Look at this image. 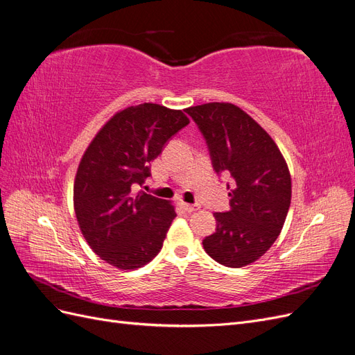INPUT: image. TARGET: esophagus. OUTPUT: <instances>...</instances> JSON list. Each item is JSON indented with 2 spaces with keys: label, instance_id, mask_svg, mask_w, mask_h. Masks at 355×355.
<instances>
[{
  "label": "esophagus",
  "instance_id": "1",
  "mask_svg": "<svg viewBox=\"0 0 355 355\" xmlns=\"http://www.w3.org/2000/svg\"><path fill=\"white\" fill-rule=\"evenodd\" d=\"M180 206L184 207L187 211H196V210H200V204H188V202H180Z\"/></svg>",
  "mask_w": 355,
  "mask_h": 355
}]
</instances>
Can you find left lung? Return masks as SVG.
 <instances>
[{
    "instance_id": "8db88e82",
    "label": "left lung",
    "mask_w": 355,
    "mask_h": 355,
    "mask_svg": "<svg viewBox=\"0 0 355 355\" xmlns=\"http://www.w3.org/2000/svg\"><path fill=\"white\" fill-rule=\"evenodd\" d=\"M206 139L218 175L231 176L230 210L214 213L216 232L202 240L206 253L241 268L270 249L282 232L292 200V179L280 149L250 115L232 103L185 110Z\"/></svg>"
}]
</instances>
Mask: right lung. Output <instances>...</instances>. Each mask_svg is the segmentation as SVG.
Listing matches in <instances>:
<instances>
[{"label": "right lung", "instance_id": "right-lung-1", "mask_svg": "<svg viewBox=\"0 0 355 355\" xmlns=\"http://www.w3.org/2000/svg\"><path fill=\"white\" fill-rule=\"evenodd\" d=\"M189 124L184 111L141 103L116 112L94 136L73 182V209L92 250L118 270L153 261L176 218L175 207L135 192L151 176L171 136Z\"/></svg>", "mask_w": 355, "mask_h": 355}]
</instances>
